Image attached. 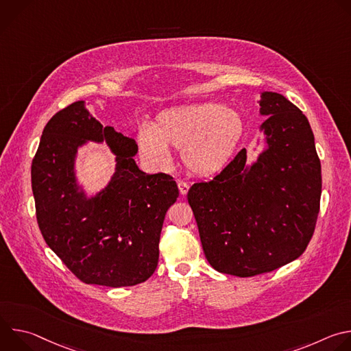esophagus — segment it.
<instances>
[{
	"mask_svg": "<svg viewBox=\"0 0 351 351\" xmlns=\"http://www.w3.org/2000/svg\"><path fill=\"white\" fill-rule=\"evenodd\" d=\"M178 186H179V191H180V194L182 195H186L187 194V191H189V183H186V182H183V180H179L178 182Z\"/></svg>",
	"mask_w": 351,
	"mask_h": 351,
	"instance_id": "esophagus-1",
	"label": "esophagus"
}]
</instances>
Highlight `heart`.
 I'll list each match as a JSON object with an SVG mask.
<instances>
[{
    "label": "heart",
    "mask_w": 351,
    "mask_h": 351,
    "mask_svg": "<svg viewBox=\"0 0 351 351\" xmlns=\"http://www.w3.org/2000/svg\"><path fill=\"white\" fill-rule=\"evenodd\" d=\"M241 115L218 104H194L165 110L154 123H143L137 133L141 157L154 167L172 161L171 147L180 148L184 167L197 175L222 169L243 136Z\"/></svg>",
    "instance_id": "1"
}]
</instances>
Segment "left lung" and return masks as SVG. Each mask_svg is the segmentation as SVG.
<instances>
[{"mask_svg":"<svg viewBox=\"0 0 351 351\" xmlns=\"http://www.w3.org/2000/svg\"><path fill=\"white\" fill-rule=\"evenodd\" d=\"M268 149L245 167V149L187 202L214 269L239 278L272 272L302 256L314 234L322 178L308 119L278 93L261 94Z\"/></svg>","mask_w":351,"mask_h":351,"instance_id":"obj_1","label":"left lung"}]
</instances>
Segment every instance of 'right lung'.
Here are the masks:
<instances>
[{
	"label": "right lung",
	"instance_id": "1",
	"mask_svg": "<svg viewBox=\"0 0 351 351\" xmlns=\"http://www.w3.org/2000/svg\"><path fill=\"white\" fill-rule=\"evenodd\" d=\"M84 139H106L117 154V173L95 199L75 191L73 158ZM137 144L88 112L83 101L48 121L32 161L36 218L48 247L83 283L134 286L158 265L165 214L179 197L167 173L145 175L133 156Z\"/></svg>",
	"mask_w": 351,
	"mask_h": 351
}]
</instances>
